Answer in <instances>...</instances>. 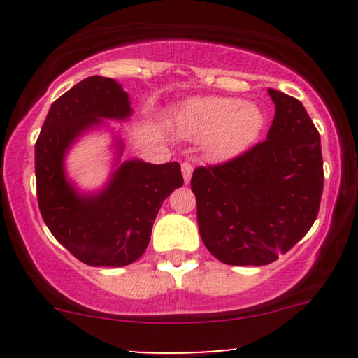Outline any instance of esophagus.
Returning <instances> with one entry per match:
<instances>
[{
  "label": "esophagus",
  "mask_w": 358,
  "mask_h": 358,
  "mask_svg": "<svg viewBox=\"0 0 358 358\" xmlns=\"http://www.w3.org/2000/svg\"><path fill=\"white\" fill-rule=\"evenodd\" d=\"M182 173H183L185 183H190V178H192V173H193L192 163H188V162L182 163Z\"/></svg>",
  "instance_id": "obj_1"
}]
</instances>
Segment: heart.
<instances>
[{
  "label": "heart",
  "instance_id": "1",
  "mask_svg": "<svg viewBox=\"0 0 358 358\" xmlns=\"http://www.w3.org/2000/svg\"><path fill=\"white\" fill-rule=\"evenodd\" d=\"M264 124L262 110L234 97H199L176 114V129L187 138H207L213 156L239 153L257 138Z\"/></svg>",
  "mask_w": 358,
  "mask_h": 358
}]
</instances>
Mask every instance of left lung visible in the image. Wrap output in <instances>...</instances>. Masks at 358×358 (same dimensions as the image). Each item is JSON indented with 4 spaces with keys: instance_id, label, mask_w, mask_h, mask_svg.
Returning <instances> with one entry per match:
<instances>
[{
    "instance_id": "1",
    "label": "left lung",
    "mask_w": 358,
    "mask_h": 358,
    "mask_svg": "<svg viewBox=\"0 0 358 358\" xmlns=\"http://www.w3.org/2000/svg\"><path fill=\"white\" fill-rule=\"evenodd\" d=\"M276 104L268 138L192 175L205 248L231 266H266L310 231L323 193L320 133L294 97L269 89Z\"/></svg>"
}]
</instances>
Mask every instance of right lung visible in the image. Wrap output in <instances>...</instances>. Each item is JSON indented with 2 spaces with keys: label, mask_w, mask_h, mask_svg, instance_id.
I'll return each instance as SVG.
<instances>
[{
  "label": "right lung",
  "mask_w": 358,
  "mask_h": 358,
  "mask_svg": "<svg viewBox=\"0 0 358 358\" xmlns=\"http://www.w3.org/2000/svg\"><path fill=\"white\" fill-rule=\"evenodd\" d=\"M131 114L127 94L116 80L92 76L52 104L35 143L38 208L57 241L87 266L121 268L150 244L163 202L183 176L176 162L165 165L131 159L96 196H80L64 175V155L73 138L101 122Z\"/></svg>",
  "instance_id": "1"
}]
</instances>
